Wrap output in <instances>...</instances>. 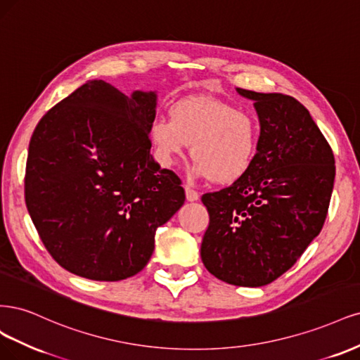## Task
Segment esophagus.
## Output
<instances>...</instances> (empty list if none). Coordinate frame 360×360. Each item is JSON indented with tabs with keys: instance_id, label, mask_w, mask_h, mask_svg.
<instances>
[{
	"instance_id": "1",
	"label": "esophagus",
	"mask_w": 360,
	"mask_h": 360,
	"mask_svg": "<svg viewBox=\"0 0 360 360\" xmlns=\"http://www.w3.org/2000/svg\"><path fill=\"white\" fill-rule=\"evenodd\" d=\"M185 197H187L188 202H195V200H199V193L187 185V187H185Z\"/></svg>"
}]
</instances>
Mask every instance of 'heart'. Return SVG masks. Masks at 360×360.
<instances>
[{
    "label": "heart",
    "instance_id": "heart-1",
    "mask_svg": "<svg viewBox=\"0 0 360 360\" xmlns=\"http://www.w3.org/2000/svg\"><path fill=\"white\" fill-rule=\"evenodd\" d=\"M167 118H157L149 129L158 161L172 167L187 145L193 172L215 184H230L245 175L259 150L260 125L256 117L233 104L211 97L176 101Z\"/></svg>",
    "mask_w": 360,
    "mask_h": 360
}]
</instances>
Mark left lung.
I'll return each mask as SVG.
<instances>
[{
	"mask_svg": "<svg viewBox=\"0 0 360 360\" xmlns=\"http://www.w3.org/2000/svg\"><path fill=\"white\" fill-rule=\"evenodd\" d=\"M236 91L254 101L259 150L245 175L202 195L210 226L200 256L218 280L262 287L292 268L320 233L333 190L335 158L296 98Z\"/></svg>",
	"mask_w": 360,
	"mask_h": 360,
	"instance_id": "8db88e82",
	"label": "left lung"
}]
</instances>
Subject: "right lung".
Masks as SVG:
<instances>
[{
  "instance_id": "obj_1",
  "label": "right lung",
  "mask_w": 360,
  "mask_h": 360,
  "mask_svg": "<svg viewBox=\"0 0 360 360\" xmlns=\"http://www.w3.org/2000/svg\"><path fill=\"white\" fill-rule=\"evenodd\" d=\"M157 94L88 80L34 130L25 203L55 262L94 281L141 272L155 230L184 205L181 179L150 155Z\"/></svg>"
}]
</instances>
